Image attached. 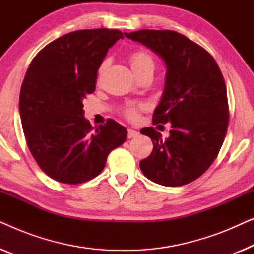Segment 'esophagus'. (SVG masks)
<instances>
[{
  "mask_svg": "<svg viewBox=\"0 0 254 254\" xmlns=\"http://www.w3.org/2000/svg\"><path fill=\"white\" fill-rule=\"evenodd\" d=\"M138 135V131H136V130H134V129H128V133H127V136H128V138H133V137H136Z\"/></svg>",
  "mask_w": 254,
  "mask_h": 254,
  "instance_id": "34e87169",
  "label": "esophagus"
}]
</instances>
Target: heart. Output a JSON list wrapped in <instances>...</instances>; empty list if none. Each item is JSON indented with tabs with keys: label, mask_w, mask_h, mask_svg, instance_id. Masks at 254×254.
<instances>
[{
	"label": "heart",
	"mask_w": 254,
	"mask_h": 254,
	"mask_svg": "<svg viewBox=\"0 0 254 254\" xmlns=\"http://www.w3.org/2000/svg\"><path fill=\"white\" fill-rule=\"evenodd\" d=\"M129 62L134 71L142 70V69L144 68H154L155 65V60L154 58H152V55L144 50L134 51L129 57ZM105 65V62H103L102 65H100L99 72H102L104 70ZM142 109H143L142 105H127L124 109V114L127 118H129V119H135V118H137L138 112H140Z\"/></svg>",
	"instance_id": "heart-1"
}]
</instances>
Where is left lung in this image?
Instances as JSON below:
<instances>
[{
	"mask_svg": "<svg viewBox=\"0 0 254 254\" xmlns=\"http://www.w3.org/2000/svg\"><path fill=\"white\" fill-rule=\"evenodd\" d=\"M151 48L165 61V90L152 124L171 123L163 138L154 127L141 133L154 148L140 162L151 182L183 186L202 176L223 144L229 125L227 86L215 59L189 38L170 30H140L125 33Z\"/></svg>",
	"mask_w": 254,
	"mask_h": 254,
	"instance_id": "left-lung-1",
	"label": "left lung"
}]
</instances>
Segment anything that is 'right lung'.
<instances>
[{
    "mask_svg": "<svg viewBox=\"0 0 254 254\" xmlns=\"http://www.w3.org/2000/svg\"><path fill=\"white\" fill-rule=\"evenodd\" d=\"M119 30H78L46 45L31 61L19 95L25 140L37 164L52 179L76 185L95 178L107 156L127 138L112 119L92 127L83 99L96 90L97 71Z\"/></svg>",
    "mask_w": 254,
    "mask_h": 254,
    "instance_id": "obj_1",
    "label": "right lung"
}]
</instances>
